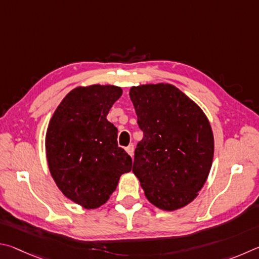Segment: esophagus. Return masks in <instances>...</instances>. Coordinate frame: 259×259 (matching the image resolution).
<instances>
[{
  "instance_id": "esophagus-1",
  "label": "esophagus",
  "mask_w": 259,
  "mask_h": 259,
  "mask_svg": "<svg viewBox=\"0 0 259 259\" xmlns=\"http://www.w3.org/2000/svg\"><path fill=\"white\" fill-rule=\"evenodd\" d=\"M126 151H127V153H128V155H130L131 157H133V153H134V144H130L128 147H126Z\"/></svg>"
}]
</instances>
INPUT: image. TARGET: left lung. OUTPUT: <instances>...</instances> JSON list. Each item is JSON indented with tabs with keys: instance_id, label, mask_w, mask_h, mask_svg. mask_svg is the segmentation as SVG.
<instances>
[{
	"instance_id": "1",
	"label": "left lung",
	"mask_w": 259,
	"mask_h": 259,
	"mask_svg": "<svg viewBox=\"0 0 259 259\" xmlns=\"http://www.w3.org/2000/svg\"><path fill=\"white\" fill-rule=\"evenodd\" d=\"M143 139L134 152L133 173L148 200L164 210L187 206L209 174L214 137L202 110L170 84L130 90Z\"/></svg>"
}]
</instances>
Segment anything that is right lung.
<instances>
[{
    "mask_svg": "<svg viewBox=\"0 0 259 259\" xmlns=\"http://www.w3.org/2000/svg\"><path fill=\"white\" fill-rule=\"evenodd\" d=\"M122 91L91 85L68 93L50 120L45 146L58 188L86 209L98 208L115 191L132 158L118 147L117 127L107 115Z\"/></svg>",
    "mask_w": 259,
    "mask_h": 259,
    "instance_id": "right-lung-1",
    "label": "right lung"
}]
</instances>
